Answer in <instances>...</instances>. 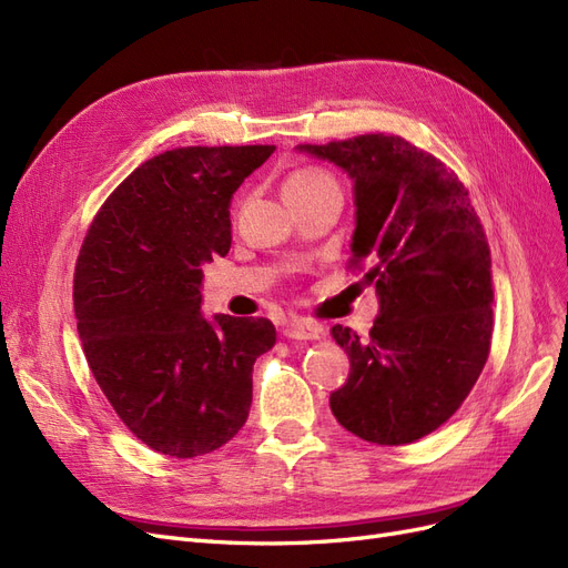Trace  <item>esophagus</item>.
I'll list each match as a JSON object with an SVG mask.
<instances>
[{
  "label": "esophagus",
  "instance_id": "esophagus-1",
  "mask_svg": "<svg viewBox=\"0 0 568 568\" xmlns=\"http://www.w3.org/2000/svg\"><path fill=\"white\" fill-rule=\"evenodd\" d=\"M284 336L294 338V341H315L322 336V326L315 322H307V320H296V322L286 324Z\"/></svg>",
  "mask_w": 568,
  "mask_h": 568
}]
</instances>
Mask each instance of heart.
<instances>
[{
  "mask_svg": "<svg viewBox=\"0 0 568 568\" xmlns=\"http://www.w3.org/2000/svg\"><path fill=\"white\" fill-rule=\"evenodd\" d=\"M324 184H336V182L326 173H322V170H298V173H294L284 182V194L286 192H307V189H317Z\"/></svg>",
  "mask_w": 568,
  "mask_h": 568,
  "instance_id": "b5f03b06",
  "label": "heart"
}]
</instances>
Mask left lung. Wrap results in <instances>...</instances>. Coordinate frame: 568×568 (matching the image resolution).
I'll list each match as a JSON object with an SVG mask.
<instances>
[{
    "label": "left lung",
    "mask_w": 568,
    "mask_h": 568,
    "mask_svg": "<svg viewBox=\"0 0 568 568\" xmlns=\"http://www.w3.org/2000/svg\"><path fill=\"white\" fill-rule=\"evenodd\" d=\"M353 182V263H369L379 315L367 338L334 324L351 372L329 395L351 434L405 445L448 422L484 369L493 274L469 192L432 153L400 136L298 144Z\"/></svg>",
    "instance_id": "8db88e82"
}]
</instances>
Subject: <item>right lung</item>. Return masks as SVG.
Instances as JSON below:
<instances>
[{
	"mask_svg": "<svg viewBox=\"0 0 568 568\" xmlns=\"http://www.w3.org/2000/svg\"><path fill=\"white\" fill-rule=\"evenodd\" d=\"M274 146H186L142 163L101 205L75 265L73 305L90 369L151 450L189 459L246 424L265 317H203V265L227 255L230 205Z\"/></svg>",
	"mask_w": 568,
	"mask_h": 568,
	"instance_id": "obj_1",
	"label": "right lung"
}]
</instances>
